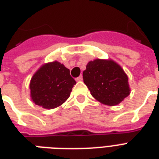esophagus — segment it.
I'll return each instance as SVG.
<instances>
[{"instance_id":"esophagus-1","label":"esophagus","mask_w":159,"mask_h":159,"mask_svg":"<svg viewBox=\"0 0 159 159\" xmlns=\"http://www.w3.org/2000/svg\"><path fill=\"white\" fill-rule=\"evenodd\" d=\"M76 80H77V82H81V81H82V76H79V77L76 78Z\"/></svg>"}]
</instances>
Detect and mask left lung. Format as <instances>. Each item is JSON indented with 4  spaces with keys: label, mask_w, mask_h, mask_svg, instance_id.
<instances>
[{
    "label": "left lung",
    "mask_w": 159,
    "mask_h": 159,
    "mask_svg": "<svg viewBox=\"0 0 159 159\" xmlns=\"http://www.w3.org/2000/svg\"><path fill=\"white\" fill-rule=\"evenodd\" d=\"M82 77L92 96L105 105H117L130 94L128 76L112 60L91 61Z\"/></svg>",
    "instance_id": "left-lung-1"
}]
</instances>
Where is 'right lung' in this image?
Wrapping results in <instances>:
<instances>
[{"instance_id": "right-lung-1", "label": "right lung", "mask_w": 159, "mask_h": 159, "mask_svg": "<svg viewBox=\"0 0 159 159\" xmlns=\"http://www.w3.org/2000/svg\"><path fill=\"white\" fill-rule=\"evenodd\" d=\"M76 84L70 71L57 61L44 64L31 77V98L46 109L57 107L66 101Z\"/></svg>"}]
</instances>
